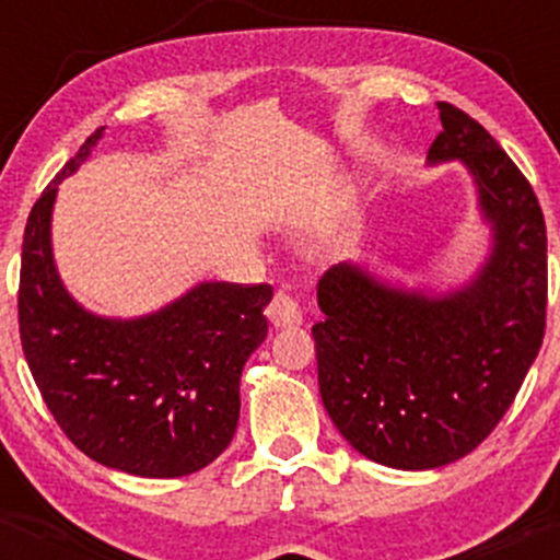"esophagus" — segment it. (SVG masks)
Masks as SVG:
<instances>
[{"instance_id": "34e87169", "label": "esophagus", "mask_w": 560, "mask_h": 560, "mask_svg": "<svg viewBox=\"0 0 560 560\" xmlns=\"http://www.w3.org/2000/svg\"><path fill=\"white\" fill-rule=\"evenodd\" d=\"M268 318H271L276 329H281V326H300L302 311L298 300H294L289 292H276L271 305H268Z\"/></svg>"}]
</instances>
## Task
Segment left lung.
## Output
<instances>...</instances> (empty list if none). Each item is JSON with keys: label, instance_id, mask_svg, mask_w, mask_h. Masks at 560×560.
Segmentation results:
<instances>
[{"label": "left lung", "instance_id": "obj_1", "mask_svg": "<svg viewBox=\"0 0 560 560\" xmlns=\"http://www.w3.org/2000/svg\"><path fill=\"white\" fill-rule=\"evenodd\" d=\"M429 163L464 160L494 247L460 292L429 300L358 266L318 281V387L334 427L365 458L423 471L464 458L498 427L535 363L548 311V234L535 189L485 126L436 102Z\"/></svg>", "mask_w": 560, "mask_h": 560}]
</instances>
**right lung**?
Listing matches in <instances>:
<instances>
[{
    "mask_svg": "<svg viewBox=\"0 0 560 560\" xmlns=\"http://www.w3.org/2000/svg\"><path fill=\"white\" fill-rule=\"evenodd\" d=\"M81 144L31 208L18 324L31 374L57 427L83 455L133 477L173 479L213 464L240 421V376L268 334L271 284H199L137 320L100 318L62 287L49 244L57 184L89 158Z\"/></svg>",
    "mask_w": 560,
    "mask_h": 560,
    "instance_id": "obj_1",
    "label": "right lung"
}]
</instances>
